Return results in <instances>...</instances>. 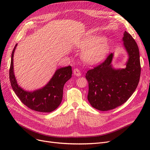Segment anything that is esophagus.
I'll list each match as a JSON object with an SVG mask.
<instances>
[{
  "label": "esophagus",
  "mask_w": 150,
  "mask_h": 150,
  "mask_svg": "<svg viewBox=\"0 0 150 150\" xmlns=\"http://www.w3.org/2000/svg\"><path fill=\"white\" fill-rule=\"evenodd\" d=\"M73 72H74V74L76 76H81V74L79 69H75L74 70Z\"/></svg>",
  "instance_id": "obj_1"
}]
</instances>
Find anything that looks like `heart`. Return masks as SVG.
<instances>
[{
	"instance_id": "obj_1",
	"label": "heart",
	"mask_w": 150,
	"mask_h": 150,
	"mask_svg": "<svg viewBox=\"0 0 150 150\" xmlns=\"http://www.w3.org/2000/svg\"><path fill=\"white\" fill-rule=\"evenodd\" d=\"M76 47L84 49L81 53L82 59L91 64L103 59L109 50V44L106 39L97 36H89L82 39Z\"/></svg>"
}]
</instances>
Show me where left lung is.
Instances as JSON below:
<instances>
[{
  "instance_id": "8db88e82",
  "label": "left lung",
  "mask_w": 150,
  "mask_h": 150,
  "mask_svg": "<svg viewBox=\"0 0 150 150\" xmlns=\"http://www.w3.org/2000/svg\"><path fill=\"white\" fill-rule=\"evenodd\" d=\"M122 41L128 55L125 68L113 67L112 53L103 63L86 74L89 83L88 100L93 108L101 111L115 109L125 103L139 82L141 67L139 47L126 31Z\"/></svg>"
}]
</instances>
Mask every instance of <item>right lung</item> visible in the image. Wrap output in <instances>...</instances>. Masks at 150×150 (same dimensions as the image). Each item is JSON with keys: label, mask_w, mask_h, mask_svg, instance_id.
<instances>
[{"label": "right lung", "mask_w": 150, "mask_h": 150, "mask_svg": "<svg viewBox=\"0 0 150 150\" xmlns=\"http://www.w3.org/2000/svg\"><path fill=\"white\" fill-rule=\"evenodd\" d=\"M16 44L12 52L10 68V80L13 91L20 100L28 108L41 112H50L61 104L65 83L72 77V71L70 66L61 67L56 70L50 81L41 89L28 91L22 89L18 84L13 67V57Z\"/></svg>", "instance_id": "1"}]
</instances>
